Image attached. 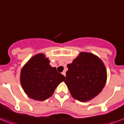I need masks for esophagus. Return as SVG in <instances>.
<instances>
[{
    "label": "esophagus",
    "instance_id": "34e87169",
    "mask_svg": "<svg viewBox=\"0 0 124 124\" xmlns=\"http://www.w3.org/2000/svg\"><path fill=\"white\" fill-rule=\"evenodd\" d=\"M62 75H64V76H65V77H66V71H65L62 72Z\"/></svg>",
    "mask_w": 124,
    "mask_h": 124
}]
</instances>
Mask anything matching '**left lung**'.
I'll return each mask as SVG.
<instances>
[{
	"mask_svg": "<svg viewBox=\"0 0 124 124\" xmlns=\"http://www.w3.org/2000/svg\"><path fill=\"white\" fill-rule=\"evenodd\" d=\"M67 67L64 82L74 98L86 102L102 91L107 80V71L98 56L89 53H80Z\"/></svg>",
	"mask_w": 124,
	"mask_h": 124,
	"instance_id": "left-lung-1",
	"label": "left lung"
}]
</instances>
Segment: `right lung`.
Wrapping results in <instances>:
<instances>
[{
	"label": "right lung",
	"mask_w": 124,
	"mask_h": 124,
	"mask_svg": "<svg viewBox=\"0 0 124 124\" xmlns=\"http://www.w3.org/2000/svg\"><path fill=\"white\" fill-rule=\"evenodd\" d=\"M65 77L49 65L42 53L32 57L21 70L20 83L30 98L42 101L52 96Z\"/></svg>",
	"instance_id": "add662e5"
}]
</instances>
